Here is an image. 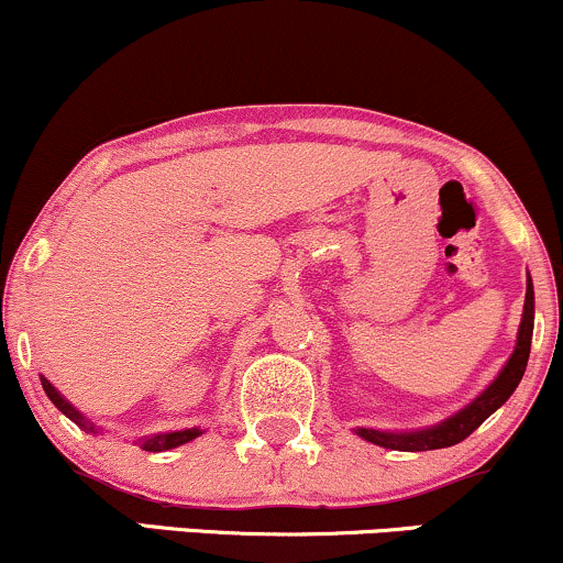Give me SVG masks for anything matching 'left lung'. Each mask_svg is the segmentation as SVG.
I'll return each instance as SVG.
<instances>
[{
	"instance_id": "1",
	"label": "left lung",
	"mask_w": 563,
	"mask_h": 563,
	"mask_svg": "<svg viewBox=\"0 0 563 563\" xmlns=\"http://www.w3.org/2000/svg\"><path fill=\"white\" fill-rule=\"evenodd\" d=\"M532 331H534V286L532 277L527 275V296H525V312H521L519 333H516V346L506 360V365L500 367V373L493 378V384L487 386L482 394H476L466 407H461L457 412H452L450 418L439 421L434 426H423V429H410V431H384V429H365L357 426L354 434L363 437L365 442L378 444L386 450H399V452H423V450H442L452 448V444L463 442L471 431H476L487 421L489 416L508 402L510 394L516 391L521 376L527 371L529 360V346H532Z\"/></svg>"
}]
</instances>
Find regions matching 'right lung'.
I'll list each match as a JSON object with an SVG mask.
<instances>
[{"instance_id": "right-lung-1", "label": "right lung", "mask_w": 563, "mask_h": 563, "mask_svg": "<svg viewBox=\"0 0 563 563\" xmlns=\"http://www.w3.org/2000/svg\"><path fill=\"white\" fill-rule=\"evenodd\" d=\"M42 378V386H44V394H47L49 397V402H53L57 410L63 412V416L66 418H70V421H74L76 426H79L81 431H87V434H100V426H95L92 421H89L87 416H84L81 410H76L74 405L68 402L66 397H63L60 391L55 389L53 384H49L47 378L44 376H38ZM203 434V429H200V426H192V429H179V431H161V434H147V437H140V439H134V444H140L142 450H147V452H164V450H174V448H179V444H187V442H192V439L196 437H200Z\"/></svg>"}]
</instances>
